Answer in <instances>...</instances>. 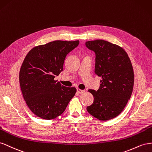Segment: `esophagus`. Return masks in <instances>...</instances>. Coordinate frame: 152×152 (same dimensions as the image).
Returning a JSON list of instances; mask_svg holds the SVG:
<instances>
[{"instance_id": "esophagus-1", "label": "esophagus", "mask_w": 152, "mask_h": 152, "mask_svg": "<svg viewBox=\"0 0 152 152\" xmlns=\"http://www.w3.org/2000/svg\"><path fill=\"white\" fill-rule=\"evenodd\" d=\"M77 92L78 94H83L85 92V90H81V89H79L77 88Z\"/></svg>"}]
</instances>
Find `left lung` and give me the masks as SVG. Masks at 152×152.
<instances>
[{
    "instance_id": "1",
    "label": "left lung",
    "mask_w": 152,
    "mask_h": 152,
    "mask_svg": "<svg viewBox=\"0 0 152 152\" xmlns=\"http://www.w3.org/2000/svg\"><path fill=\"white\" fill-rule=\"evenodd\" d=\"M85 45L95 52V73L102 77L97 90H88L94 99L86 110L99 120H111L124 110L132 93L134 75L131 60L122 48L104 40L86 41Z\"/></svg>"
}]
</instances>
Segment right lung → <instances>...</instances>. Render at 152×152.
<instances>
[{
	"label": "right lung",
	"instance_id": "add662e5",
	"mask_svg": "<svg viewBox=\"0 0 152 152\" xmlns=\"http://www.w3.org/2000/svg\"><path fill=\"white\" fill-rule=\"evenodd\" d=\"M79 41H54L34 47L23 60L20 71V85L29 109L38 117L51 120L62 114L75 96L76 89L55 80L63 71L67 55Z\"/></svg>",
	"mask_w": 152,
	"mask_h": 152
}]
</instances>
